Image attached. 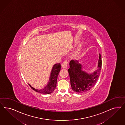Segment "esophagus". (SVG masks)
Wrapping results in <instances>:
<instances>
[{"label":"esophagus","mask_w":125,"mask_h":125,"mask_svg":"<svg viewBox=\"0 0 125 125\" xmlns=\"http://www.w3.org/2000/svg\"><path fill=\"white\" fill-rule=\"evenodd\" d=\"M68 64H69L68 62H67V61H64L62 62V68H67V67Z\"/></svg>","instance_id":"obj_1"}]
</instances>
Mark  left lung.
<instances>
[{
    "instance_id": "obj_1",
    "label": "left lung",
    "mask_w": 125,
    "mask_h": 125,
    "mask_svg": "<svg viewBox=\"0 0 125 125\" xmlns=\"http://www.w3.org/2000/svg\"><path fill=\"white\" fill-rule=\"evenodd\" d=\"M69 65L68 71L73 90L78 93H85L94 86L100 75L102 69L101 55L99 54L97 70L91 74L83 71L81 65L77 61L71 60Z\"/></svg>"
}]
</instances>
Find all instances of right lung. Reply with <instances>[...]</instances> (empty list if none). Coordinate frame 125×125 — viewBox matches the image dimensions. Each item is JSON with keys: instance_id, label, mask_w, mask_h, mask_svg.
Wrapping results in <instances>:
<instances>
[{"instance_id": "1", "label": "right lung", "mask_w": 125, "mask_h": 125, "mask_svg": "<svg viewBox=\"0 0 125 125\" xmlns=\"http://www.w3.org/2000/svg\"><path fill=\"white\" fill-rule=\"evenodd\" d=\"M61 66L60 63H56L54 65L51 73V76L48 84L44 88L39 90L33 88L31 86V85H29V84L28 85L33 90H34L37 93H40L44 94H49L52 93L56 88L57 77L61 70Z\"/></svg>"}]
</instances>
